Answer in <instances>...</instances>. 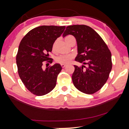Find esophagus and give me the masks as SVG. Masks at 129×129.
I'll return each mask as SVG.
<instances>
[{
	"instance_id": "34e87169",
	"label": "esophagus",
	"mask_w": 129,
	"mask_h": 129,
	"mask_svg": "<svg viewBox=\"0 0 129 129\" xmlns=\"http://www.w3.org/2000/svg\"><path fill=\"white\" fill-rule=\"evenodd\" d=\"M66 66V64H61V67H62V68H64Z\"/></svg>"
}]
</instances>
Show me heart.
<instances>
[{
	"instance_id": "1",
	"label": "heart",
	"mask_w": 129,
	"mask_h": 129,
	"mask_svg": "<svg viewBox=\"0 0 129 129\" xmlns=\"http://www.w3.org/2000/svg\"><path fill=\"white\" fill-rule=\"evenodd\" d=\"M73 38V36H66L65 38V40H66V42L68 44V42H69V39L70 38ZM56 41L53 44L52 49L53 50H54L56 48ZM73 58V56L71 55V54H62V55H59L56 57L55 60L57 63H61V64H67V63H69L71 61V60Z\"/></svg>"
}]
</instances>
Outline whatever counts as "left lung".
Returning <instances> with one entry per match:
<instances>
[{
  "instance_id": "left-lung-1",
  "label": "left lung",
  "mask_w": 129,
  "mask_h": 129,
  "mask_svg": "<svg viewBox=\"0 0 129 129\" xmlns=\"http://www.w3.org/2000/svg\"><path fill=\"white\" fill-rule=\"evenodd\" d=\"M69 35H73L76 40L78 54L75 60L87 64V67L74 66L75 72L72 75L74 85L81 92L93 94L107 82L112 67V54L101 37L90 26H68L63 37Z\"/></svg>"
}]
</instances>
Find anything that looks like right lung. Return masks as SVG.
<instances>
[{
	"label": "right lung",
	"instance_id": "right-lung-1",
	"mask_svg": "<svg viewBox=\"0 0 129 129\" xmlns=\"http://www.w3.org/2000/svg\"><path fill=\"white\" fill-rule=\"evenodd\" d=\"M66 26L42 25L30 30L23 38L16 56L18 73L26 88L37 96L47 94L56 85L62 70L59 63L43 70L44 61L52 62L48 53ZM50 60V61H48Z\"/></svg>",
	"mask_w": 129,
	"mask_h": 129
}]
</instances>
